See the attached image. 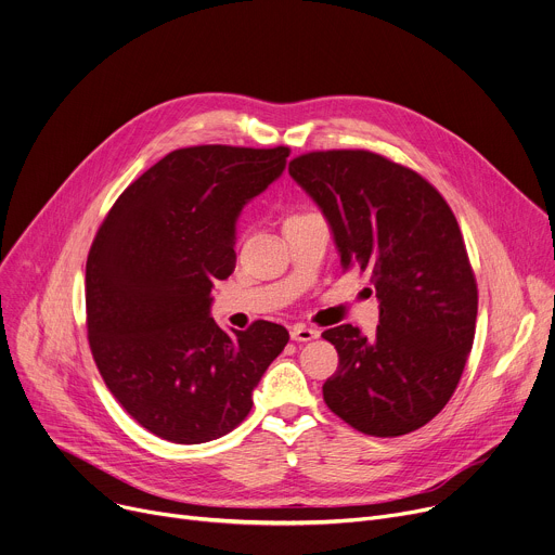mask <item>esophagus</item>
<instances>
[{
  "instance_id": "1",
  "label": "esophagus",
  "mask_w": 555,
  "mask_h": 555,
  "mask_svg": "<svg viewBox=\"0 0 555 555\" xmlns=\"http://www.w3.org/2000/svg\"><path fill=\"white\" fill-rule=\"evenodd\" d=\"M289 336H292V340H296V343H309V340H313V338H319L321 334L315 332V330H311V327H305V325H294V327L289 330Z\"/></svg>"
}]
</instances>
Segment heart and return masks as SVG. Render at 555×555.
<instances>
[{
	"label": "heart",
	"mask_w": 555,
	"mask_h": 555,
	"mask_svg": "<svg viewBox=\"0 0 555 555\" xmlns=\"http://www.w3.org/2000/svg\"><path fill=\"white\" fill-rule=\"evenodd\" d=\"M292 217H294V215H292Z\"/></svg>",
	"instance_id": "1"
}]
</instances>
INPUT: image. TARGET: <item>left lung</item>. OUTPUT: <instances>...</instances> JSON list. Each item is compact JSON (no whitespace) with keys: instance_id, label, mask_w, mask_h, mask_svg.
Masks as SVG:
<instances>
[{"instance_id":"1","label":"left lung","mask_w":555,"mask_h":555,"mask_svg":"<svg viewBox=\"0 0 555 555\" xmlns=\"http://www.w3.org/2000/svg\"><path fill=\"white\" fill-rule=\"evenodd\" d=\"M289 176L332 223L345 272L369 274L379 300L373 338L323 332L338 369L323 398L351 428L400 437L450 402L477 330L479 289L461 228L417 171L366 149L296 155Z\"/></svg>"}]
</instances>
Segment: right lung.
I'll return each instance as SVG.
<instances>
[{
    "label": "right lung",
    "mask_w": 555,
    "mask_h": 555,
    "mask_svg": "<svg viewBox=\"0 0 555 555\" xmlns=\"http://www.w3.org/2000/svg\"><path fill=\"white\" fill-rule=\"evenodd\" d=\"M289 146L197 144L167 153L103 219L86 266L88 340L116 402L149 433L204 443L240 426L289 334H225L208 315L232 274L234 219L274 182Z\"/></svg>",
    "instance_id": "add662e5"
}]
</instances>
